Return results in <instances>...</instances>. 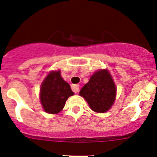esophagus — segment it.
Masks as SVG:
<instances>
[{
    "label": "esophagus",
    "instance_id": "obj_1",
    "mask_svg": "<svg viewBox=\"0 0 157 157\" xmlns=\"http://www.w3.org/2000/svg\"><path fill=\"white\" fill-rule=\"evenodd\" d=\"M79 90H80V86H79V85L75 84V85H73V86H72V90L75 93H78Z\"/></svg>",
    "mask_w": 157,
    "mask_h": 157
}]
</instances>
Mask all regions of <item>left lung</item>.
Masks as SVG:
<instances>
[{
  "instance_id": "obj_1",
  "label": "left lung",
  "mask_w": 157,
  "mask_h": 157,
  "mask_svg": "<svg viewBox=\"0 0 157 157\" xmlns=\"http://www.w3.org/2000/svg\"><path fill=\"white\" fill-rule=\"evenodd\" d=\"M79 94L84 98L92 110L103 113L109 111L115 102L116 86L108 70H99L92 75Z\"/></svg>"
}]
</instances>
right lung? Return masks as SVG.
Returning a JSON list of instances; mask_svg holds the SVG:
<instances>
[{
    "instance_id": "obj_1",
    "label": "right lung",
    "mask_w": 157,
    "mask_h": 157,
    "mask_svg": "<svg viewBox=\"0 0 157 157\" xmlns=\"http://www.w3.org/2000/svg\"><path fill=\"white\" fill-rule=\"evenodd\" d=\"M74 93L61 77L60 71H50L40 88V101L43 109L49 114H57L64 107L69 96Z\"/></svg>"
}]
</instances>
